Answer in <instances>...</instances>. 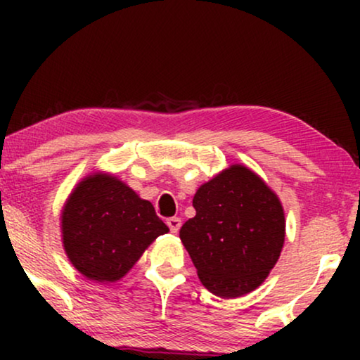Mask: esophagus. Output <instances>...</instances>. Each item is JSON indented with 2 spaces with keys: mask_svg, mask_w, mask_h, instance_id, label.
Instances as JSON below:
<instances>
[{
  "mask_svg": "<svg viewBox=\"0 0 360 360\" xmlns=\"http://www.w3.org/2000/svg\"><path fill=\"white\" fill-rule=\"evenodd\" d=\"M167 224H169L172 233L176 234L181 228V219L180 218H169V219H167Z\"/></svg>",
  "mask_w": 360,
  "mask_h": 360,
  "instance_id": "34e87169",
  "label": "esophagus"
}]
</instances>
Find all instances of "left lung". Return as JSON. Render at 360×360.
<instances>
[{"label": "left lung", "instance_id": "obj_1", "mask_svg": "<svg viewBox=\"0 0 360 360\" xmlns=\"http://www.w3.org/2000/svg\"><path fill=\"white\" fill-rule=\"evenodd\" d=\"M180 229L201 283L221 298L252 292L277 264L285 240L278 196L244 165H231L193 196Z\"/></svg>", "mask_w": 360, "mask_h": 360}]
</instances>
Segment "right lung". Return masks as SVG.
Segmentation results:
<instances>
[{
  "label": "right lung",
  "mask_w": 360,
  "mask_h": 360,
  "mask_svg": "<svg viewBox=\"0 0 360 360\" xmlns=\"http://www.w3.org/2000/svg\"><path fill=\"white\" fill-rule=\"evenodd\" d=\"M169 228L150 201L116 176L83 179L62 211L63 248L78 272L95 282H116Z\"/></svg>",
  "instance_id": "add662e5"
}]
</instances>
